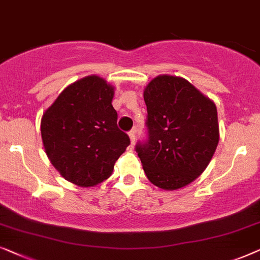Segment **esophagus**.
I'll return each instance as SVG.
<instances>
[{"label":"esophagus","mask_w":260,"mask_h":260,"mask_svg":"<svg viewBox=\"0 0 260 260\" xmlns=\"http://www.w3.org/2000/svg\"><path fill=\"white\" fill-rule=\"evenodd\" d=\"M128 137L131 139V145L133 146L135 144V129H132L128 133Z\"/></svg>","instance_id":"1"}]
</instances>
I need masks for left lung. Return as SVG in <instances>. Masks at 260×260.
<instances>
[{
	"mask_svg": "<svg viewBox=\"0 0 260 260\" xmlns=\"http://www.w3.org/2000/svg\"><path fill=\"white\" fill-rule=\"evenodd\" d=\"M148 141L137 145L146 177L175 191L194 181L219 142L215 104L180 76L159 75L144 89Z\"/></svg>",
	"mask_w": 260,
	"mask_h": 260,
	"instance_id": "left-lung-1",
	"label": "left lung"
}]
</instances>
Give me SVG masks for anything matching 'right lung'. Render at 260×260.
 <instances>
[{
  "label": "right lung",
  "mask_w": 260,
  "mask_h": 260,
  "mask_svg": "<svg viewBox=\"0 0 260 260\" xmlns=\"http://www.w3.org/2000/svg\"><path fill=\"white\" fill-rule=\"evenodd\" d=\"M114 87L89 75L66 87L41 119L43 147L55 170L72 184L93 187L112 175L129 145L116 126Z\"/></svg>",
  "instance_id": "add662e5"
}]
</instances>
